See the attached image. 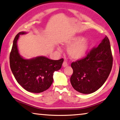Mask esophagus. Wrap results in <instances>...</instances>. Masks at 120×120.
Masks as SVG:
<instances>
[{
    "mask_svg": "<svg viewBox=\"0 0 120 120\" xmlns=\"http://www.w3.org/2000/svg\"><path fill=\"white\" fill-rule=\"evenodd\" d=\"M62 66H63V67H66L67 66H68V63L67 62L64 61V63H63Z\"/></svg>",
    "mask_w": 120,
    "mask_h": 120,
    "instance_id": "1",
    "label": "esophagus"
}]
</instances>
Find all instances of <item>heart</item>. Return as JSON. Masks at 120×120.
I'll return each mask as SVG.
<instances>
[{"label": "heart", "instance_id": "b5f03b06", "mask_svg": "<svg viewBox=\"0 0 120 120\" xmlns=\"http://www.w3.org/2000/svg\"><path fill=\"white\" fill-rule=\"evenodd\" d=\"M63 45L68 49V54L72 60H77L82 58L87 52L89 46V41L86 38L76 36L67 40L63 43ZM60 50V48H58Z\"/></svg>", "mask_w": 120, "mask_h": 120}]
</instances>
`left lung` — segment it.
<instances>
[{"mask_svg":"<svg viewBox=\"0 0 120 120\" xmlns=\"http://www.w3.org/2000/svg\"><path fill=\"white\" fill-rule=\"evenodd\" d=\"M112 64L110 42L106 36L85 58L72 63L71 84L75 90L82 94L96 92L108 78Z\"/></svg>","mask_w":120,"mask_h":120,"instance_id":"1","label":"left lung"}]
</instances>
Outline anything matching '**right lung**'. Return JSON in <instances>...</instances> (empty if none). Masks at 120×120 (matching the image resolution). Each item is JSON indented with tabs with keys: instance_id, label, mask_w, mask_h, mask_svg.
Wrapping results in <instances>:
<instances>
[{
	"instance_id": "add662e5",
	"label": "right lung",
	"mask_w": 120,
	"mask_h": 120,
	"mask_svg": "<svg viewBox=\"0 0 120 120\" xmlns=\"http://www.w3.org/2000/svg\"><path fill=\"white\" fill-rule=\"evenodd\" d=\"M21 32L16 35L10 53V67L17 82L28 92L40 93L49 88L53 80V75L61 68L64 59L54 60L43 56L25 59L20 55L17 42Z\"/></svg>"
}]
</instances>
